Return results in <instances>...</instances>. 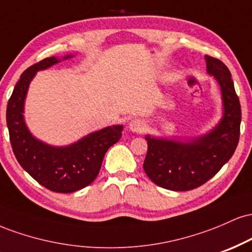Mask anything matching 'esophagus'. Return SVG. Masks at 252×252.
<instances>
[{"mask_svg":"<svg viewBox=\"0 0 252 252\" xmlns=\"http://www.w3.org/2000/svg\"><path fill=\"white\" fill-rule=\"evenodd\" d=\"M144 128H146V124H144L143 121L138 120V118H135L131 122L129 123V129L131 130L132 132H142Z\"/></svg>","mask_w":252,"mask_h":252,"instance_id":"obj_1","label":"esophagus"}]
</instances>
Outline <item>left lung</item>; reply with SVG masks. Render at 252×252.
<instances>
[{"mask_svg": "<svg viewBox=\"0 0 252 252\" xmlns=\"http://www.w3.org/2000/svg\"><path fill=\"white\" fill-rule=\"evenodd\" d=\"M207 73L221 90L222 117L207 134L187 141L147 135L148 152L143 169L158 186L170 190H190L213 178L233 155L241 134L242 111L231 73L219 59L205 56Z\"/></svg>", "mask_w": 252, "mask_h": 252, "instance_id": "8db88e82", "label": "left lung"}]
</instances>
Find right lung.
<instances>
[{"label": "right lung", "instance_id": "add662e5", "mask_svg": "<svg viewBox=\"0 0 252 252\" xmlns=\"http://www.w3.org/2000/svg\"><path fill=\"white\" fill-rule=\"evenodd\" d=\"M68 58H72L71 54L63 60ZM60 62L56 57L46 58L21 74L7 105V126L11 148L22 168L47 189L72 193L89 186L97 178L106 150L122 137L123 126H106L65 147L50 146L31 134L24 117L30 84L37 71Z\"/></svg>", "mask_w": 252, "mask_h": 252}]
</instances>
